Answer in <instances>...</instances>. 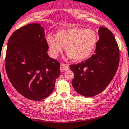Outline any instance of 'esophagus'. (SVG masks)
Returning <instances> with one entry per match:
<instances>
[{"instance_id": "obj_1", "label": "esophagus", "mask_w": 129, "mask_h": 129, "mask_svg": "<svg viewBox=\"0 0 129 129\" xmlns=\"http://www.w3.org/2000/svg\"><path fill=\"white\" fill-rule=\"evenodd\" d=\"M69 69V66L64 63H61L60 64V71L62 72H64Z\"/></svg>"}]
</instances>
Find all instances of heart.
Here are the masks:
<instances>
[{
    "instance_id": "b5f03b06",
    "label": "heart",
    "mask_w": 129,
    "mask_h": 129,
    "mask_svg": "<svg viewBox=\"0 0 129 129\" xmlns=\"http://www.w3.org/2000/svg\"><path fill=\"white\" fill-rule=\"evenodd\" d=\"M97 42V35L94 30L78 27L63 29L58 32L56 37L52 35L47 37V46L52 57L56 58L65 46L67 56L77 62L88 58L93 53Z\"/></svg>"
}]
</instances>
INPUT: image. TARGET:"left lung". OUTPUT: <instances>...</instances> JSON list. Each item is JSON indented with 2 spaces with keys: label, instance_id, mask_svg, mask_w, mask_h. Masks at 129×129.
<instances>
[{
  "label": "left lung",
  "instance_id": "1",
  "mask_svg": "<svg viewBox=\"0 0 129 129\" xmlns=\"http://www.w3.org/2000/svg\"><path fill=\"white\" fill-rule=\"evenodd\" d=\"M94 54L77 64L70 65L75 74L72 85L78 93L92 97L102 92L112 80L119 62V50L114 36L107 27L98 30Z\"/></svg>",
  "mask_w": 129,
  "mask_h": 129
}]
</instances>
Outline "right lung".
Returning <instances> with one entry per match:
<instances>
[{"instance_id": "1", "label": "right lung", "mask_w": 129, "mask_h": 129, "mask_svg": "<svg viewBox=\"0 0 129 129\" xmlns=\"http://www.w3.org/2000/svg\"><path fill=\"white\" fill-rule=\"evenodd\" d=\"M44 29L29 24L14 31L8 40L5 59L13 86L31 100L40 101L53 92L60 74V63L47 54Z\"/></svg>"}]
</instances>
